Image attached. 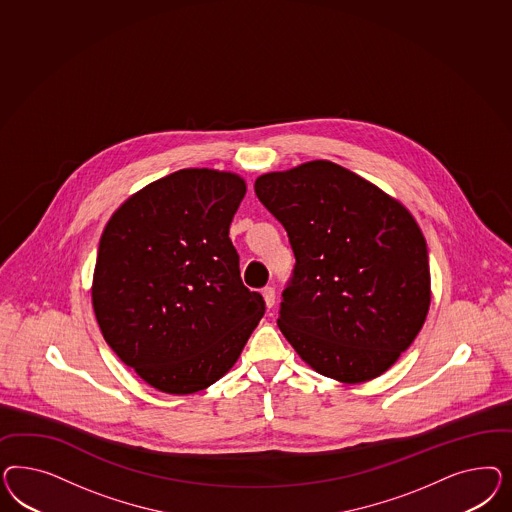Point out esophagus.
<instances>
[{
    "label": "esophagus",
    "mask_w": 512,
    "mask_h": 512,
    "mask_svg": "<svg viewBox=\"0 0 512 512\" xmlns=\"http://www.w3.org/2000/svg\"><path fill=\"white\" fill-rule=\"evenodd\" d=\"M264 302H266V308H274L276 306V289L274 287H264L263 289Z\"/></svg>",
    "instance_id": "esophagus-1"
}]
</instances>
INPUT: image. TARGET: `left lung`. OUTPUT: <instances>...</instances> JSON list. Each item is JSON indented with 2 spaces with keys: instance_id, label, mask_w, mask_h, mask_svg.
<instances>
[{
  "instance_id": "left-lung-1",
  "label": "left lung",
  "mask_w": 512,
  "mask_h": 512,
  "mask_svg": "<svg viewBox=\"0 0 512 512\" xmlns=\"http://www.w3.org/2000/svg\"><path fill=\"white\" fill-rule=\"evenodd\" d=\"M255 193L285 227L295 268L279 330L315 372L373 379L417 338L430 308V264L400 202L330 161L257 178Z\"/></svg>"
}]
</instances>
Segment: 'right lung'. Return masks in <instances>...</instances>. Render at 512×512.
<instances>
[{
  "label": "right lung",
  "mask_w": 512,
  "mask_h": 512,
  "mask_svg": "<svg viewBox=\"0 0 512 512\" xmlns=\"http://www.w3.org/2000/svg\"><path fill=\"white\" fill-rule=\"evenodd\" d=\"M244 195L236 174L184 169L140 189L103 231L97 323L120 360L161 392L214 385L264 315L229 238Z\"/></svg>",
  "instance_id": "right-lung-1"
}]
</instances>
